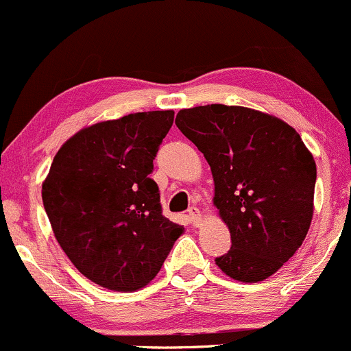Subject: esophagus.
I'll use <instances>...</instances> for the list:
<instances>
[{"instance_id":"1","label":"esophagus","mask_w":351,"mask_h":351,"mask_svg":"<svg viewBox=\"0 0 351 351\" xmlns=\"http://www.w3.org/2000/svg\"><path fill=\"white\" fill-rule=\"evenodd\" d=\"M189 220H191V223L193 226H199L200 220H202V215H200V210L197 207H191L189 208Z\"/></svg>"}]
</instances>
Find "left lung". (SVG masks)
<instances>
[{"mask_svg": "<svg viewBox=\"0 0 351 351\" xmlns=\"http://www.w3.org/2000/svg\"><path fill=\"white\" fill-rule=\"evenodd\" d=\"M176 125L210 164L213 204L232 234L217 266L241 282L269 278L312 221L317 167L306 144L282 119L245 106L180 110Z\"/></svg>", "mask_w": 351, "mask_h": 351, "instance_id": "8db88e82", "label": "left lung"}]
</instances>
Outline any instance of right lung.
<instances>
[{"label": "right lung", "instance_id": "add662e5", "mask_svg": "<svg viewBox=\"0 0 351 351\" xmlns=\"http://www.w3.org/2000/svg\"><path fill=\"white\" fill-rule=\"evenodd\" d=\"M174 111H144L78 131L60 147L43 202L60 248L85 278L130 292L151 282L184 226L162 215L154 171Z\"/></svg>", "mask_w": 351, "mask_h": 351}]
</instances>
